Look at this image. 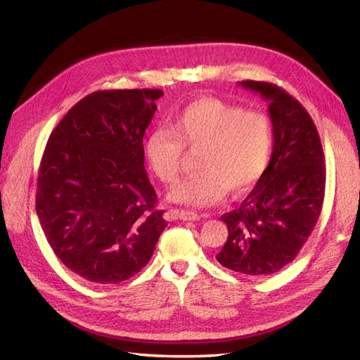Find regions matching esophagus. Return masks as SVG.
Masks as SVG:
<instances>
[{
  "instance_id": "34e87169",
  "label": "esophagus",
  "mask_w": 360,
  "mask_h": 360,
  "mask_svg": "<svg viewBox=\"0 0 360 360\" xmlns=\"http://www.w3.org/2000/svg\"><path fill=\"white\" fill-rule=\"evenodd\" d=\"M168 216L180 217V219H183V221H198L201 217L197 212H192V210H171L168 213Z\"/></svg>"
}]
</instances>
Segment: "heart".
<instances>
[{
  "instance_id": "1",
  "label": "heart",
  "mask_w": 360,
  "mask_h": 360,
  "mask_svg": "<svg viewBox=\"0 0 360 360\" xmlns=\"http://www.w3.org/2000/svg\"><path fill=\"white\" fill-rule=\"evenodd\" d=\"M274 126L263 111L217 97H201L183 106L169 127H158L144 143L150 169L165 184L181 174L184 147L200 150L198 172L181 180L169 200L192 207H209L224 200L228 191L240 195L252 189L269 165Z\"/></svg>"
}]
</instances>
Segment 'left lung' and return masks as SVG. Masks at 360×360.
I'll return each instance as SVG.
<instances>
[{
  "instance_id": "8db88e82",
  "label": "left lung",
  "mask_w": 360,
  "mask_h": 360,
  "mask_svg": "<svg viewBox=\"0 0 360 360\" xmlns=\"http://www.w3.org/2000/svg\"><path fill=\"white\" fill-rule=\"evenodd\" d=\"M269 102L274 151L238 209L221 219L228 238L219 263L249 276L270 275L297 257L317 224L326 188L321 141L308 111L281 86L242 81Z\"/></svg>"
}]
</instances>
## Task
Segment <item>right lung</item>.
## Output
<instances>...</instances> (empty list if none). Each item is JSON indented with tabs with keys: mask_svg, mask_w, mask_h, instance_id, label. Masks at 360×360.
<instances>
[{
	"mask_svg": "<svg viewBox=\"0 0 360 360\" xmlns=\"http://www.w3.org/2000/svg\"><path fill=\"white\" fill-rule=\"evenodd\" d=\"M162 90L91 93L48 139L36 212L61 263L97 284L136 275L167 221L144 168L143 138Z\"/></svg>",
	"mask_w": 360,
	"mask_h": 360,
	"instance_id": "1",
	"label": "right lung"
}]
</instances>
